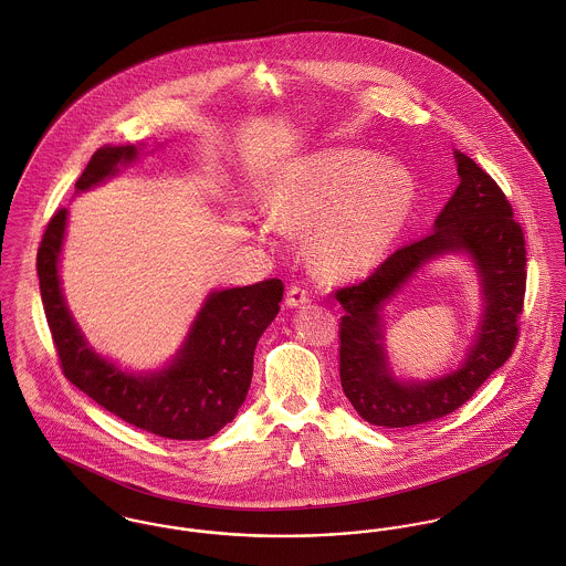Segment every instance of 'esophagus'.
Wrapping results in <instances>:
<instances>
[{"instance_id": "34e87169", "label": "esophagus", "mask_w": 566, "mask_h": 566, "mask_svg": "<svg viewBox=\"0 0 566 566\" xmlns=\"http://www.w3.org/2000/svg\"><path fill=\"white\" fill-rule=\"evenodd\" d=\"M308 302H311V295H308V291H306L304 286L293 284V286L289 289V293H286V306H289V308H300V306H304V304H308Z\"/></svg>"}]
</instances>
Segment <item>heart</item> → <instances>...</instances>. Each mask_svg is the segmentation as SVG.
Wrapping results in <instances>:
<instances>
[{
  "mask_svg": "<svg viewBox=\"0 0 566 566\" xmlns=\"http://www.w3.org/2000/svg\"><path fill=\"white\" fill-rule=\"evenodd\" d=\"M412 174L365 149H323L286 169L269 195L264 237L314 228V260L325 273L371 269L415 206Z\"/></svg>",
  "mask_w": 566,
  "mask_h": 566,
  "instance_id": "b5f03b06",
  "label": "heart"
}]
</instances>
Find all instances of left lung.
<instances>
[{
    "instance_id": "left-lung-1",
    "label": "left lung",
    "mask_w": 566,
    "mask_h": 566,
    "mask_svg": "<svg viewBox=\"0 0 566 566\" xmlns=\"http://www.w3.org/2000/svg\"><path fill=\"white\" fill-rule=\"evenodd\" d=\"M460 185L440 210L434 230L390 253L360 284L336 291L340 316V384L371 426L410 428L458 410L512 356L525 297V239L497 182L467 154L453 151ZM467 252L485 295V313L465 363L428 382L391 376L382 349V306L426 262Z\"/></svg>"
}]
</instances>
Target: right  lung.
Listing matches in <instances>:
<instances>
[{
	"instance_id": "right-lung-1",
	"label": "right lung",
	"mask_w": 566,
	"mask_h": 566,
	"mask_svg": "<svg viewBox=\"0 0 566 566\" xmlns=\"http://www.w3.org/2000/svg\"><path fill=\"white\" fill-rule=\"evenodd\" d=\"M136 145H106L93 154L75 190L93 189L134 163ZM66 208L48 223L36 273L52 338L73 386L129 426L156 437L201 440L230 423L248 397L258 338L280 311L282 280L212 291L195 316L176 358L160 371L132 374L95 354L66 308L61 289Z\"/></svg>"
}]
</instances>
